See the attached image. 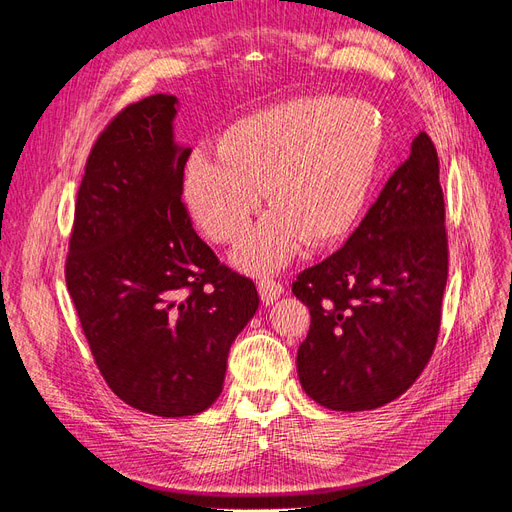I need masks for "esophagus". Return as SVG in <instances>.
Segmentation results:
<instances>
[{"mask_svg":"<svg viewBox=\"0 0 512 512\" xmlns=\"http://www.w3.org/2000/svg\"><path fill=\"white\" fill-rule=\"evenodd\" d=\"M258 292H260L262 305H273L277 299L282 297L284 286L280 282L271 280V277H260V280H258Z\"/></svg>","mask_w":512,"mask_h":512,"instance_id":"obj_1","label":"esophagus"}]
</instances>
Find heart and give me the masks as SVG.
<instances>
[{
	"instance_id": "1",
	"label": "heart",
	"mask_w": 512,
	"mask_h": 512,
	"mask_svg": "<svg viewBox=\"0 0 512 512\" xmlns=\"http://www.w3.org/2000/svg\"><path fill=\"white\" fill-rule=\"evenodd\" d=\"M382 128L363 102L294 98L232 121L218 151L196 149L181 196L194 222L222 243L239 241L262 196L275 207L243 241L235 262L273 271L299 245L320 247L361 213L382 153Z\"/></svg>"
}]
</instances>
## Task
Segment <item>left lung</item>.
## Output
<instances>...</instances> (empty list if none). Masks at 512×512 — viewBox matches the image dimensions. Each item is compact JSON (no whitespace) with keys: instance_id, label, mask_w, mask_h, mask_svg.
Segmentation results:
<instances>
[{"instance_id":"obj_1","label":"left lung","mask_w":512,"mask_h":512,"mask_svg":"<svg viewBox=\"0 0 512 512\" xmlns=\"http://www.w3.org/2000/svg\"><path fill=\"white\" fill-rule=\"evenodd\" d=\"M446 245L438 153L421 132L342 250L292 284L312 314L297 371L316 404L374 410L421 376L440 331Z\"/></svg>"}]
</instances>
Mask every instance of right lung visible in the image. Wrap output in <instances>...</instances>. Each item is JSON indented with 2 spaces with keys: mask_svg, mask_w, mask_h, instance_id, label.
I'll use <instances>...</instances> for the list:
<instances>
[{
  "mask_svg": "<svg viewBox=\"0 0 512 512\" xmlns=\"http://www.w3.org/2000/svg\"><path fill=\"white\" fill-rule=\"evenodd\" d=\"M179 100L156 94L108 123L76 198L66 284L100 374L128 406L192 416L220 397L228 350L258 309L181 203L190 147Z\"/></svg>",
  "mask_w": 512,
  "mask_h": 512,
  "instance_id": "obj_1",
  "label": "right lung"
}]
</instances>
